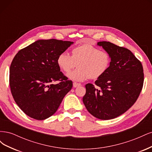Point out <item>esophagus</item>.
Wrapping results in <instances>:
<instances>
[{
	"instance_id": "obj_1",
	"label": "esophagus",
	"mask_w": 152,
	"mask_h": 152,
	"mask_svg": "<svg viewBox=\"0 0 152 152\" xmlns=\"http://www.w3.org/2000/svg\"><path fill=\"white\" fill-rule=\"evenodd\" d=\"M80 86H81L80 84L77 83V82H73V86L74 87H80Z\"/></svg>"
}]
</instances>
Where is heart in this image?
<instances>
[{
    "label": "heart",
    "mask_w": 152,
    "mask_h": 152,
    "mask_svg": "<svg viewBox=\"0 0 152 152\" xmlns=\"http://www.w3.org/2000/svg\"><path fill=\"white\" fill-rule=\"evenodd\" d=\"M111 58L105 50L89 44L78 45L72 49L71 56L66 52L58 55L57 64L65 73L70 72L77 64L78 68L69 74V79L75 81H84L89 78L97 79L107 72Z\"/></svg>",
    "instance_id": "obj_1"
}]
</instances>
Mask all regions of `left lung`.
I'll list each match as a JSON object with an SVG mask.
<instances>
[{
  "label": "left lung",
  "instance_id": "1",
  "mask_svg": "<svg viewBox=\"0 0 152 152\" xmlns=\"http://www.w3.org/2000/svg\"><path fill=\"white\" fill-rule=\"evenodd\" d=\"M98 45L109 53L111 63L108 71L95 81L98 88L86 85L83 103L92 115L110 120L121 115L136 102L143 86V68L128 49L107 41Z\"/></svg>",
  "mask_w": 152,
  "mask_h": 152
}]
</instances>
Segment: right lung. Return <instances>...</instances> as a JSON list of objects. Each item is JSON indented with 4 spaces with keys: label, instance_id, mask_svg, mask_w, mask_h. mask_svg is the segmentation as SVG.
<instances>
[{
    "label": "right lung",
    "instance_id": "add662e5",
    "mask_svg": "<svg viewBox=\"0 0 152 152\" xmlns=\"http://www.w3.org/2000/svg\"><path fill=\"white\" fill-rule=\"evenodd\" d=\"M73 43L39 40L19 50L13 58L10 70L11 91L16 103L30 117L42 121L53 115L71 90L72 82L60 72L57 58ZM56 81L59 83L52 84Z\"/></svg>",
    "mask_w": 152,
    "mask_h": 152
}]
</instances>
